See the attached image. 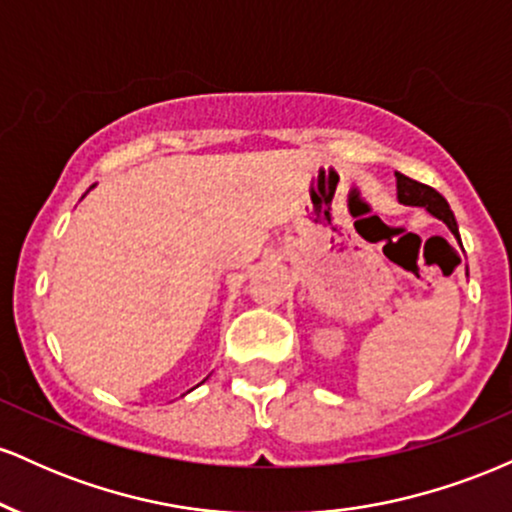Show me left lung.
<instances>
[{
    "instance_id": "8db88e82",
    "label": "left lung",
    "mask_w": 512,
    "mask_h": 512,
    "mask_svg": "<svg viewBox=\"0 0 512 512\" xmlns=\"http://www.w3.org/2000/svg\"><path fill=\"white\" fill-rule=\"evenodd\" d=\"M397 175V197L402 204H409V207H424L426 211H431L436 219H440L445 226L455 233V238L460 240V231H457V221L455 214L450 211V204L445 202V197L440 192L433 190V187L424 185V182H416L407 178V175L395 173Z\"/></svg>"
}]
</instances>
